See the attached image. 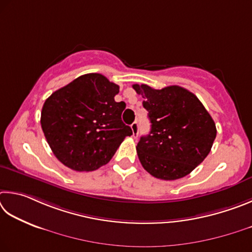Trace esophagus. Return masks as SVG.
Segmentation results:
<instances>
[{
  "label": "esophagus",
  "instance_id": "34e87169",
  "mask_svg": "<svg viewBox=\"0 0 252 252\" xmlns=\"http://www.w3.org/2000/svg\"><path fill=\"white\" fill-rule=\"evenodd\" d=\"M130 127H131V130H133V136H134V137H136V136L138 135V123L134 122L130 125Z\"/></svg>",
  "mask_w": 252,
  "mask_h": 252
}]
</instances>
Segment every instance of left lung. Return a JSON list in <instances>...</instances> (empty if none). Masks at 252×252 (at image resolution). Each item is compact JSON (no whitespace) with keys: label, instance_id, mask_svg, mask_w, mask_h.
Here are the masks:
<instances>
[{"label":"left lung","instance_id":"1","mask_svg":"<svg viewBox=\"0 0 252 252\" xmlns=\"http://www.w3.org/2000/svg\"><path fill=\"white\" fill-rule=\"evenodd\" d=\"M152 128L136 146L144 169L162 180L183 178L208 156L217 135L214 119L195 94L177 85L154 90L135 84Z\"/></svg>","mask_w":252,"mask_h":252}]
</instances>
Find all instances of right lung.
Wrapping results in <instances>:
<instances>
[{
  "label": "right lung",
  "instance_id": "add662e5",
  "mask_svg": "<svg viewBox=\"0 0 252 252\" xmlns=\"http://www.w3.org/2000/svg\"><path fill=\"white\" fill-rule=\"evenodd\" d=\"M119 86L104 75L91 73L74 79L48 97L41 125L53 154L76 171L98 169L112 159L126 136L122 121L126 104L114 97Z\"/></svg>",
  "mask_w": 252,
  "mask_h": 252
}]
</instances>
